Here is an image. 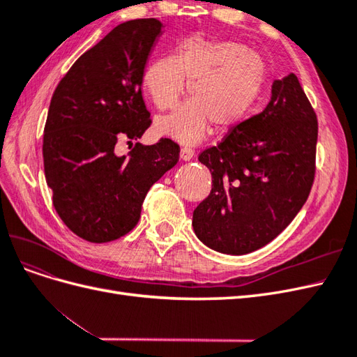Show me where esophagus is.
<instances>
[{
	"instance_id": "1",
	"label": "esophagus",
	"mask_w": 357,
	"mask_h": 357,
	"mask_svg": "<svg viewBox=\"0 0 357 357\" xmlns=\"http://www.w3.org/2000/svg\"><path fill=\"white\" fill-rule=\"evenodd\" d=\"M193 155H195V153H193V150L192 149H189V147H183L181 150H180V159L181 160H190L192 158H193Z\"/></svg>"
}]
</instances>
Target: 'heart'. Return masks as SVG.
Masks as SVG:
<instances>
[{
  "label": "heart",
  "mask_w": 357,
  "mask_h": 357,
  "mask_svg": "<svg viewBox=\"0 0 357 357\" xmlns=\"http://www.w3.org/2000/svg\"><path fill=\"white\" fill-rule=\"evenodd\" d=\"M266 75L265 59L241 43L186 38L176 56L152 61L143 74L144 92L160 110L176 107L190 83L193 100L158 117L156 134L195 146L213 125L219 131H232L261 98Z\"/></svg>",
  "instance_id": "b5f03b06"
}]
</instances>
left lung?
Wrapping results in <instances>:
<instances>
[{"label": "left lung", "instance_id": "left-lung-1", "mask_svg": "<svg viewBox=\"0 0 357 357\" xmlns=\"http://www.w3.org/2000/svg\"><path fill=\"white\" fill-rule=\"evenodd\" d=\"M317 117L295 74L273 83L265 110L199 155L211 192L193 211L198 238L225 255H245L286 229L314 180Z\"/></svg>", "mask_w": 357, "mask_h": 357}]
</instances>
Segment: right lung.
Masks as SVG:
<instances>
[{
	"mask_svg": "<svg viewBox=\"0 0 357 357\" xmlns=\"http://www.w3.org/2000/svg\"><path fill=\"white\" fill-rule=\"evenodd\" d=\"M162 26L158 19L117 25L53 92L43 137L46 181L59 218L86 241L134 229L149 189L178 160L180 147L168 138L137 143L128 156L114 149L122 138H142L152 122L142 86Z\"/></svg>",
	"mask_w": 357,
	"mask_h": 357,
	"instance_id": "obj_1",
	"label": "right lung"
}]
</instances>
